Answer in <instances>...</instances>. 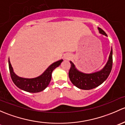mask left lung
Instances as JSON below:
<instances>
[{"label":"left lung","mask_w":125,"mask_h":125,"mask_svg":"<svg viewBox=\"0 0 125 125\" xmlns=\"http://www.w3.org/2000/svg\"><path fill=\"white\" fill-rule=\"evenodd\" d=\"M101 34L107 36L106 33L101 29L98 28ZM71 67L69 70V76L70 81L74 85L82 90H91L98 87L102 84L108 77L113 67V49H111L108 61L101 71L93 73L86 74L78 71L74 66V64L70 61Z\"/></svg>","instance_id":"1"}]
</instances>
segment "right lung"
I'll use <instances>...</instances> for the list:
<instances>
[{"label":"right lung","mask_w":125,"mask_h":125,"mask_svg":"<svg viewBox=\"0 0 125 125\" xmlns=\"http://www.w3.org/2000/svg\"><path fill=\"white\" fill-rule=\"evenodd\" d=\"M61 60L51 64L40 76L32 79L23 78L18 76L13 72L11 64L8 60L9 69L12 81L15 85L23 90L29 93H38L44 90L49 84L52 78V73L55 68L62 62Z\"/></svg>","instance_id":"right-lung-1"}]
</instances>
